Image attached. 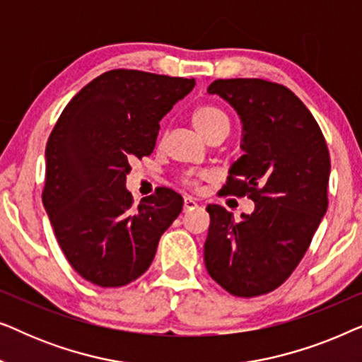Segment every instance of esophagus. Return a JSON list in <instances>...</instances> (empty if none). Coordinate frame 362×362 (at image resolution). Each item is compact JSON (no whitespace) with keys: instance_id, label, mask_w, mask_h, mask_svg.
Segmentation results:
<instances>
[{"instance_id":"1","label":"esophagus","mask_w":362,"mask_h":362,"mask_svg":"<svg viewBox=\"0 0 362 362\" xmlns=\"http://www.w3.org/2000/svg\"><path fill=\"white\" fill-rule=\"evenodd\" d=\"M196 206H197V202L192 199V197H185V202H182V209L192 211Z\"/></svg>"}]
</instances>
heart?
<instances>
[{
  "label": "heart",
  "instance_id": "obj_1",
  "mask_svg": "<svg viewBox=\"0 0 362 362\" xmlns=\"http://www.w3.org/2000/svg\"><path fill=\"white\" fill-rule=\"evenodd\" d=\"M191 122L197 133L204 138L209 136L212 132L221 130V128L229 132V118H227V115L221 110V108L212 105H202L199 108H196L191 115ZM186 182L192 186L196 185V181L191 180V177H187Z\"/></svg>",
  "mask_w": 362,
  "mask_h": 362
}]
</instances>
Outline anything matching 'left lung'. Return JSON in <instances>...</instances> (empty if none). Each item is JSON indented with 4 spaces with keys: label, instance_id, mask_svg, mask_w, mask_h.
Segmentation results:
<instances>
[{
    "label": "left lung",
    "instance_id": "obj_1",
    "mask_svg": "<svg viewBox=\"0 0 362 362\" xmlns=\"http://www.w3.org/2000/svg\"><path fill=\"white\" fill-rule=\"evenodd\" d=\"M237 112L244 151L222 192L249 196L240 221L209 204L207 274L230 295L279 288L303 259L328 209L329 153L318 123L288 88L262 78H219L207 87Z\"/></svg>",
    "mask_w": 362,
    "mask_h": 362
}]
</instances>
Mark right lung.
I'll list each match as a JSON object with an SVG mask.
<instances>
[{
  "mask_svg": "<svg viewBox=\"0 0 362 362\" xmlns=\"http://www.w3.org/2000/svg\"><path fill=\"white\" fill-rule=\"evenodd\" d=\"M194 78L115 69L87 83L64 108L46 146L42 202L61 249L82 279L110 288L136 280L182 209L160 187L133 206L127 175L151 155L161 118Z\"/></svg>",
  "mask_w": 362,
  "mask_h": 362,
  "instance_id": "obj_1",
  "label": "right lung"
}]
</instances>
